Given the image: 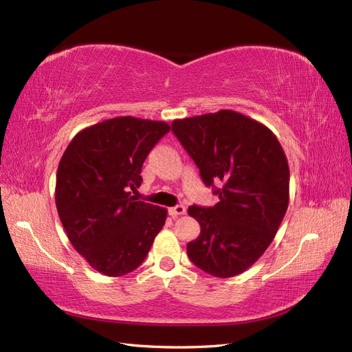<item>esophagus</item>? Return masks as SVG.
<instances>
[{"instance_id": "esophagus-1", "label": "esophagus", "mask_w": 352, "mask_h": 352, "mask_svg": "<svg viewBox=\"0 0 352 352\" xmlns=\"http://www.w3.org/2000/svg\"><path fill=\"white\" fill-rule=\"evenodd\" d=\"M168 212H169L170 217L175 219V217H178V215L186 214V206L184 205H175V206H173V208H169Z\"/></svg>"}]
</instances>
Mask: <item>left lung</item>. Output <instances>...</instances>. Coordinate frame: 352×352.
<instances>
[{
	"instance_id": "left-lung-1",
	"label": "left lung",
	"mask_w": 352,
	"mask_h": 352,
	"mask_svg": "<svg viewBox=\"0 0 352 352\" xmlns=\"http://www.w3.org/2000/svg\"><path fill=\"white\" fill-rule=\"evenodd\" d=\"M170 128L220 199L188 208L201 235L188 242L187 256L212 276L239 275L265 253L287 211L290 169L281 144L265 124L232 110Z\"/></svg>"
}]
</instances>
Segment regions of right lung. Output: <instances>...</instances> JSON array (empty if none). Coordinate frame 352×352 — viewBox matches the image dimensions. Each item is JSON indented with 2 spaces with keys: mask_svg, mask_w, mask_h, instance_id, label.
<instances>
[{
  "mask_svg": "<svg viewBox=\"0 0 352 352\" xmlns=\"http://www.w3.org/2000/svg\"><path fill=\"white\" fill-rule=\"evenodd\" d=\"M165 122L124 116L80 131L56 174V208L68 239L99 274L122 276L147 257L166 210L137 201L141 168L169 132Z\"/></svg>",
  "mask_w": 352,
  "mask_h": 352,
  "instance_id": "obj_1",
  "label": "right lung"
}]
</instances>
